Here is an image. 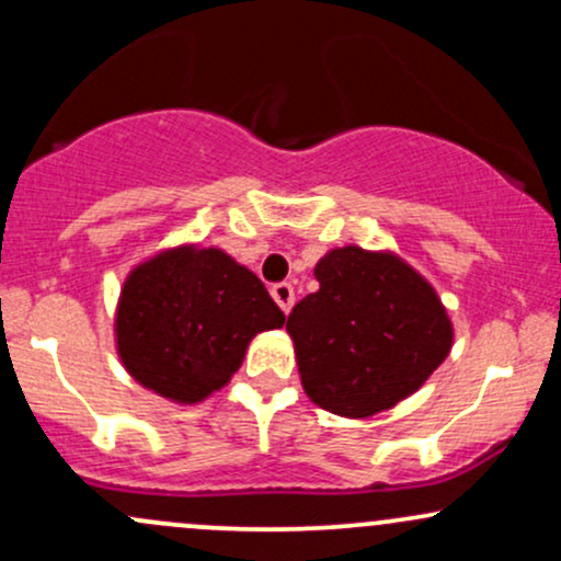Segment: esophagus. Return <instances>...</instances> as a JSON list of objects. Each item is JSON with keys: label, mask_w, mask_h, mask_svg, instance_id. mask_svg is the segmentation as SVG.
Returning <instances> with one entry per match:
<instances>
[{"label": "esophagus", "mask_w": 561, "mask_h": 561, "mask_svg": "<svg viewBox=\"0 0 561 561\" xmlns=\"http://www.w3.org/2000/svg\"><path fill=\"white\" fill-rule=\"evenodd\" d=\"M272 298L276 300V306H279L285 313L293 311L295 289H293V285H289V282H279V285H274L272 287Z\"/></svg>", "instance_id": "34e87169"}]
</instances>
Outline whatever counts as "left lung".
<instances>
[{
  "label": "left lung",
  "mask_w": 561,
  "mask_h": 561,
  "mask_svg": "<svg viewBox=\"0 0 561 561\" xmlns=\"http://www.w3.org/2000/svg\"><path fill=\"white\" fill-rule=\"evenodd\" d=\"M317 293L287 317L300 382L321 409L366 420L392 409L446 362L454 327L440 298L392 253L347 244L313 268Z\"/></svg>",
  "instance_id": "obj_1"
}]
</instances>
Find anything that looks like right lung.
Listing matches in <instances>:
<instances>
[{
    "instance_id": "add662e5",
    "label": "right lung",
    "mask_w": 561,
    "mask_h": 561,
    "mask_svg": "<svg viewBox=\"0 0 561 561\" xmlns=\"http://www.w3.org/2000/svg\"><path fill=\"white\" fill-rule=\"evenodd\" d=\"M285 313L250 268L218 248L163 250L126 276L115 345L141 388L197 403L240 369L250 340Z\"/></svg>"
}]
</instances>
